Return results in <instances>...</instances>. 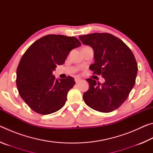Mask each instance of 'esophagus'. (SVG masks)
I'll return each mask as SVG.
<instances>
[{
    "label": "esophagus",
    "mask_w": 153,
    "mask_h": 153,
    "mask_svg": "<svg viewBox=\"0 0 153 153\" xmlns=\"http://www.w3.org/2000/svg\"><path fill=\"white\" fill-rule=\"evenodd\" d=\"M74 79H75V82H76V84H77V83H79V82L82 81V79L79 78V77H74Z\"/></svg>",
    "instance_id": "obj_1"
}]
</instances>
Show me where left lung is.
I'll return each instance as SVG.
<instances>
[{"label": "left lung", "mask_w": 153, "mask_h": 153, "mask_svg": "<svg viewBox=\"0 0 153 153\" xmlns=\"http://www.w3.org/2000/svg\"><path fill=\"white\" fill-rule=\"evenodd\" d=\"M79 38L94 50V63L90 69L105 79L103 84L92 78L86 79L90 87L83 94L85 103L102 113L117 109L135 84L138 72L135 56L122 40L111 33H93L79 36Z\"/></svg>", "instance_id": "obj_1"}]
</instances>
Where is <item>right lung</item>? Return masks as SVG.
<instances>
[{
  "label": "right lung",
  "instance_id": "add662e5",
  "mask_svg": "<svg viewBox=\"0 0 153 153\" xmlns=\"http://www.w3.org/2000/svg\"><path fill=\"white\" fill-rule=\"evenodd\" d=\"M81 42L76 37L49 34L33 42L23 55L17 69L18 92L31 109L48 115L63 107L74 78L55 79L53 71L63 65L69 52Z\"/></svg>",
  "mask_w": 153,
  "mask_h": 153
}]
</instances>
